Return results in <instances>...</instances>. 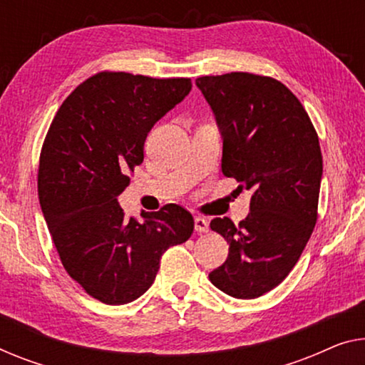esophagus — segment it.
Segmentation results:
<instances>
[{
	"instance_id": "obj_1",
	"label": "esophagus",
	"mask_w": 365,
	"mask_h": 365,
	"mask_svg": "<svg viewBox=\"0 0 365 365\" xmlns=\"http://www.w3.org/2000/svg\"><path fill=\"white\" fill-rule=\"evenodd\" d=\"M210 230V222L205 220V217L197 216L195 217V231L197 232H208Z\"/></svg>"
}]
</instances>
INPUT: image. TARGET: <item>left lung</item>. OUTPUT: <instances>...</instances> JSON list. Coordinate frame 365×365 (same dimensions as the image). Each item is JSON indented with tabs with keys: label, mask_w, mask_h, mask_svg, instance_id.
Returning a JSON list of instances; mask_svg holds the SVG:
<instances>
[{
	"label": "left lung",
	"mask_w": 365,
	"mask_h": 365,
	"mask_svg": "<svg viewBox=\"0 0 365 365\" xmlns=\"http://www.w3.org/2000/svg\"><path fill=\"white\" fill-rule=\"evenodd\" d=\"M222 134L225 177L252 190L251 213L235 225L215 217L211 230L230 244L210 274L235 298H257L285 280L318 220L323 157L317 129L282 81L249 72L200 77Z\"/></svg>",
	"instance_id": "8db88e82"
}]
</instances>
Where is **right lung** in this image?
Masks as SVG:
<instances>
[{
	"label": "right lung",
	"mask_w": 365,
	"mask_h": 365,
	"mask_svg": "<svg viewBox=\"0 0 365 365\" xmlns=\"http://www.w3.org/2000/svg\"><path fill=\"white\" fill-rule=\"evenodd\" d=\"M192 90L190 78L100 72L70 93L43 139L37 193L63 269L106 304L139 298L170 246L187 241L193 216L180 205L124 216L118 195L143 164L154 124Z\"/></svg>",
	"instance_id": "right-lung-1"
}]
</instances>
